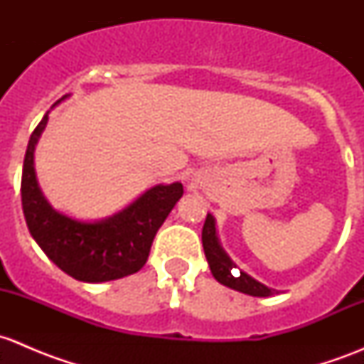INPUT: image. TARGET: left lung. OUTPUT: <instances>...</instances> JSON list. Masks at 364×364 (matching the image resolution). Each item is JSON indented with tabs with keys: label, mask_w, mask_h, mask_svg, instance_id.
<instances>
[{
	"label": "left lung",
	"mask_w": 364,
	"mask_h": 364,
	"mask_svg": "<svg viewBox=\"0 0 364 364\" xmlns=\"http://www.w3.org/2000/svg\"><path fill=\"white\" fill-rule=\"evenodd\" d=\"M203 247L205 259H208L209 267H211V273L216 280L222 285L234 289V291H240L243 294L255 296V297H267L278 294V291L274 289L266 287L260 282L253 280L252 277H248L247 273H237L234 269V262L227 257V253L222 250L218 243V237H216V229H215V218L208 213L205 216V222L203 227Z\"/></svg>",
	"instance_id": "1"
}]
</instances>
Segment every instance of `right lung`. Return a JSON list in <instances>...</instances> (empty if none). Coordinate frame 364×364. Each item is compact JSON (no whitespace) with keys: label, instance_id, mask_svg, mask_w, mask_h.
Segmentation results:
<instances>
[{"label":"right lung","instance_id":"add662e5","mask_svg":"<svg viewBox=\"0 0 364 364\" xmlns=\"http://www.w3.org/2000/svg\"><path fill=\"white\" fill-rule=\"evenodd\" d=\"M47 119L46 114L29 137L21 179L23 211L33 240L61 271L79 282L98 284L137 273L148 260L156 230L181 199L183 185L153 186L102 222H79L61 215L43 199L33 167V153Z\"/></svg>","mask_w":364,"mask_h":364}]
</instances>
